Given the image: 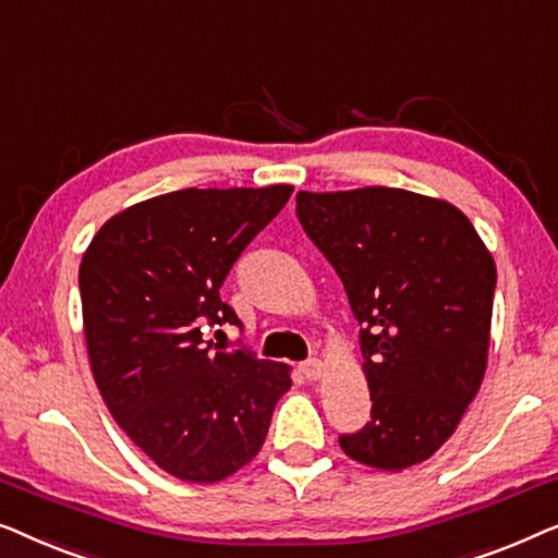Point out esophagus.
<instances>
[{
    "label": "esophagus",
    "instance_id": "1",
    "mask_svg": "<svg viewBox=\"0 0 558 558\" xmlns=\"http://www.w3.org/2000/svg\"><path fill=\"white\" fill-rule=\"evenodd\" d=\"M301 372H303L305 379L316 381V379H320V376H324L326 366H324V361H320V359H311V361H305V364H301Z\"/></svg>",
    "mask_w": 558,
    "mask_h": 558
}]
</instances>
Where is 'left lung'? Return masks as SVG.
<instances>
[{"label":"left lung","instance_id":"left-lung-1","mask_svg":"<svg viewBox=\"0 0 558 558\" xmlns=\"http://www.w3.org/2000/svg\"><path fill=\"white\" fill-rule=\"evenodd\" d=\"M303 230L361 324L372 420L339 445L361 465L433 458L481 389L496 263L450 202L391 186L298 192Z\"/></svg>","mask_w":558,"mask_h":558}]
</instances>
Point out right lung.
<instances>
[{
    "instance_id": "obj_1",
    "label": "right lung",
    "mask_w": 558,
    "mask_h": 558,
    "mask_svg": "<svg viewBox=\"0 0 558 558\" xmlns=\"http://www.w3.org/2000/svg\"><path fill=\"white\" fill-rule=\"evenodd\" d=\"M293 194L179 190L133 204L85 250V347L121 429L179 481L217 483L260 452L290 368L204 341L240 326L219 288L257 232Z\"/></svg>"
}]
</instances>
